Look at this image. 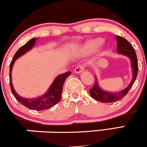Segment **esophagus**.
<instances>
[{
  "label": "esophagus",
  "mask_w": 147,
  "mask_h": 147,
  "mask_svg": "<svg viewBox=\"0 0 147 147\" xmlns=\"http://www.w3.org/2000/svg\"><path fill=\"white\" fill-rule=\"evenodd\" d=\"M84 69L85 68H84V65H78V66H77L75 68V72L77 74H79V73H81L82 72H83L84 70Z\"/></svg>",
  "instance_id": "1"
}]
</instances>
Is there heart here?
<instances>
[{"mask_svg": "<svg viewBox=\"0 0 147 147\" xmlns=\"http://www.w3.org/2000/svg\"><path fill=\"white\" fill-rule=\"evenodd\" d=\"M103 41H104L102 38H95V39L88 41L84 45V51L85 52H88V53L97 51V49L102 45Z\"/></svg>", "mask_w": 147, "mask_h": 147, "instance_id": "obj_1", "label": "heart"}]
</instances>
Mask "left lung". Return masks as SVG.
I'll list each match as a JSON object with an SVG mask.
<instances>
[{
	"instance_id": "1",
	"label": "left lung",
	"mask_w": 147,
	"mask_h": 147,
	"mask_svg": "<svg viewBox=\"0 0 147 147\" xmlns=\"http://www.w3.org/2000/svg\"><path fill=\"white\" fill-rule=\"evenodd\" d=\"M117 41V51L118 53L126 55L129 57L131 61V68L133 71V79L131 83L124 90L115 92H109L107 91L103 90L98 85L97 79L96 78L95 84L91 89H90V94L91 97L97 101H99L104 103H111L116 102L122 97H125L127 92H129L131 87H132L136 77H137L138 72V63L137 56L136 52L132 45L129 43L127 40L120 36H116Z\"/></svg>"
}]
</instances>
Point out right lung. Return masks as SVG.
Masks as SVG:
<instances>
[{
  "instance_id": "obj_1",
  "label": "right lung",
  "mask_w": 147,
  "mask_h": 147,
  "mask_svg": "<svg viewBox=\"0 0 147 147\" xmlns=\"http://www.w3.org/2000/svg\"><path fill=\"white\" fill-rule=\"evenodd\" d=\"M38 38H33L30 39L26 44L21 47L14 55L9 65V84L11 92H12L15 98L17 99L21 104H23V106H25V107L30 110L41 111L50 109L59 102L61 97L63 84L67 77L71 75V72H67L57 76L54 82H52L50 87L49 88L47 92H45L44 95L40 96V97H36V98L27 99L18 95L14 89L12 82H11V70H12L13 65H14L15 61L18 58H19L21 55H24L25 53H26L27 52L33 48L34 45H35V41L36 40H38Z\"/></svg>"
}]
</instances>
